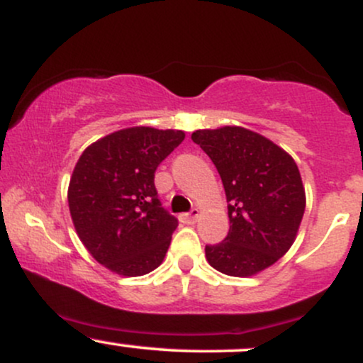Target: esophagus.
Segmentation results:
<instances>
[{
  "label": "esophagus",
  "mask_w": 363,
  "mask_h": 363,
  "mask_svg": "<svg viewBox=\"0 0 363 363\" xmlns=\"http://www.w3.org/2000/svg\"><path fill=\"white\" fill-rule=\"evenodd\" d=\"M179 218H181L182 223L193 225V223H196V220H198V218H199V209L198 208L191 209L189 213H184V215H181Z\"/></svg>",
  "instance_id": "esophagus-1"
}]
</instances>
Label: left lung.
<instances>
[{
    "mask_svg": "<svg viewBox=\"0 0 363 363\" xmlns=\"http://www.w3.org/2000/svg\"><path fill=\"white\" fill-rule=\"evenodd\" d=\"M191 138L220 172L228 203L230 231L225 242L206 247V260L226 276H257L298 237L306 208L298 165L272 140L243 126L196 130Z\"/></svg>",
    "mask_w": 363,
    "mask_h": 363,
    "instance_id": "obj_1",
    "label": "left lung"
}]
</instances>
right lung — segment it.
Wrapping results in <instances>:
<instances>
[{"label": "right lung", "mask_w": 363, "mask_h": 363, "mask_svg": "<svg viewBox=\"0 0 363 363\" xmlns=\"http://www.w3.org/2000/svg\"><path fill=\"white\" fill-rule=\"evenodd\" d=\"M184 137L132 126L96 140L77 160L67 189L74 228L113 274L138 277L162 264L177 220L160 206L154 177Z\"/></svg>", "instance_id": "1"}]
</instances>
